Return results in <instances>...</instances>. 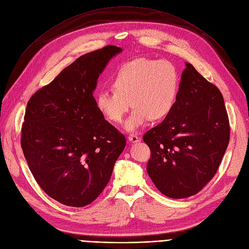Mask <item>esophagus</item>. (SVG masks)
Masks as SVG:
<instances>
[{
	"instance_id": "esophagus-1",
	"label": "esophagus",
	"mask_w": 249,
	"mask_h": 249,
	"mask_svg": "<svg viewBox=\"0 0 249 249\" xmlns=\"http://www.w3.org/2000/svg\"><path fill=\"white\" fill-rule=\"evenodd\" d=\"M128 139L130 140V142H133V143H136V142H139V137H138V135H136V134H130V135H129Z\"/></svg>"
}]
</instances>
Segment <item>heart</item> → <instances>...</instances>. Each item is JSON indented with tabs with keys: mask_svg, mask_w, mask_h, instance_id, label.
I'll use <instances>...</instances> for the list:
<instances>
[{
	"mask_svg": "<svg viewBox=\"0 0 249 249\" xmlns=\"http://www.w3.org/2000/svg\"><path fill=\"white\" fill-rule=\"evenodd\" d=\"M113 90H102L95 98L99 112L112 123H121L132 103L135 107L125 123L134 132L151 119L161 120L173 110L179 92L180 76L167 60L135 58L125 62L111 80Z\"/></svg>",
	"mask_w": 249,
	"mask_h": 249,
	"instance_id": "obj_1",
	"label": "heart"
}]
</instances>
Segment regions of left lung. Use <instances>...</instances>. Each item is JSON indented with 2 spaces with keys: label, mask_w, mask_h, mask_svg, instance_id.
<instances>
[{
  "label": "left lung",
  "mask_w": 249,
  "mask_h": 249,
  "mask_svg": "<svg viewBox=\"0 0 249 249\" xmlns=\"http://www.w3.org/2000/svg\"><path fill=\"white\" fill-rule=\"evenodd\" d=\"M143 142L150 149L146 171L171 198L199 192L217 173L230 140L223 95L190 63H185L176 104Z\"/></svg>",
  "instance_id": "obj_1"
}]
</instances>
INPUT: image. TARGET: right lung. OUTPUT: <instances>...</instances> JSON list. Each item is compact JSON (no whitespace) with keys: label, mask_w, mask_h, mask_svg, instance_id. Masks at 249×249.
Here are the masks:
<instances>
[{"label":"right lung","mask_w":249,"mask_h":249,"mask_svg":"<svg viewBox=\"0 0 249 249\" xmlns=\"http://www.w3.org/2000/svg\"><path fill=\"white\" fill-rule=\"evenodd\" d=\"M121 51L106 46L85 53L27 103L20 142L28 167L40 188L68 207H85L100 196L125 147V136L105 120L92 93Z\"/></svg>","instance_id":"1"}]
</instances>
